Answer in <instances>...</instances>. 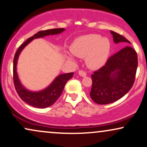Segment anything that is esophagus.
<instances>
[{
  "label": "esophagus",
  "instance_id": "obj_1",
  "mask_svg": "<svg viewBox=\"0 0 147 147\" xmlns=\"http://www.w3.org/2000/svg\"><path fill=\"white\" fill-rule=\"evenodd\" d=\"M78 74H79V75L82 76V77H85V76H86V72L83 71V70H80Z\"/></svg>",
  "mask_w": 147,
  "mask_h": 147
}]
</instances>
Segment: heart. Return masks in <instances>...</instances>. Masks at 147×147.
I'll list each match as a JSON object with an SVG mask.
<instances>
[{"label": "heart", "mask_w": 147, "mask_h": 147, "mask_svg": "<svg viewBox=\"0 0 147 147\" xmlns=\"http://www.w3.org/2000/svg\"><path fill=\"white\" fill-rule=\"evenodd\" d=\"M70 50L74 56L85 58L86 65L92 69L103 66L111 51V42L107 38L99 34H90L80 36L71 44ZM69 59H73L71 55Z\"/></svg>", "instance_id": "1"}]
</instances>
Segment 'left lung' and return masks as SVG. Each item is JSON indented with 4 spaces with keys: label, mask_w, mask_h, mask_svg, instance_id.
Returning a JSON list of instances; mask_svg holds the SVG:
<instances>
[{
    "label": "left lung",
    "mask_w": 147,
    "mask_h": 147,
    "mask_svg": "<svg viewBox=\"0 0 147 147\" xmlns=\"http://www.w3.org/2000/svg\"><path fill=\"white\" fill-rule=\"evenodd\" d=\"M115 44L125 46L110 57L107 61L92 75L90 95L97 104L106 105L119 100L126 94L134 84L138 67V57L129 41L123 36L111 31Z\"/></svg>",
    "instance_id": "1"
}]
</instances>
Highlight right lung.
Instances as JSON below:
<instances>
[{
  "instance_id": "add662e5",
  "label": "right lung",
  "mask_w": 147,
  "mask_h": 147,
  "mask_svg": "<svg viewBox=\"0 0 147 147\" xmlns=\"http://www.w3.org/2000/svg\"><path fill=\"white\" fill-rule=\"evenodd\" d=\"M65 31L64 28H56V29L47 30L45 31H40L37 34L28 38L24 44L19 47L15 53L13 59V82L15 90L21 98L30 105L37 108H47L54 104L59 97L61 96L63 90L67 82L73 77L74 73H67L61 74L53 80L52 83L42 90L33 92L28 90L22 84L17 73V63L22 51L29 44L30 42L36 38L45 37L46 36L55 35L61 34Z\"/></svg>"
}]
</instances>
